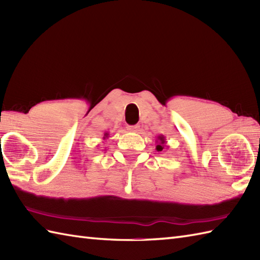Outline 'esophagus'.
<instances>
[{"instance_id": "34e87169", "label": "esophagus", "mask_w": 260, "mask_h": 260, "mask_svg": "<svg viewBox=\"0 0 260 260\" xmlns=\"http://www.w3.org/2000/svg\"><path fill=\"white\" fill-rule=\"evenodd\" d=\"M140 129V126L139 125H133V126H127V131L132 132V133H137Z\"/></svg>"}]
</instances>
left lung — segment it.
<instances>
[{"instance_id":"left-lung-1","label":"left lung","mask_w":260,"mask_h":260,"mask_svg":"<svg viewBox=\"0 0 260 260\" xmlns=\"http://www.w3.org/2000/svg\"><path fill=\"white\" fill-rule=\"evenodd\" d=\"M164 147L167 146V141H165V136L164 135H158L156 139V151L161 152L164 150Z\"/></svg>"}]
</instances>
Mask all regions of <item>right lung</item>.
Instances as JSON below:
<instances>
[{
    "label": "right lung",
    "mask_w": 260,
    "mask_h": 260,
    "mask_svg": "<svg viewBox=\"0 0 260 260\" xmlns=\"http://www.w3.org/2000/svg\"><path fill=\"white\" fill-rule=\"evenodd\" d=\"M108 137H109V133H107V132H106V133L104 134V137H103V139H104V140H106V139H108Z\"/></svg>",
    "instance_id": "add662e5"
}]
</instances>
